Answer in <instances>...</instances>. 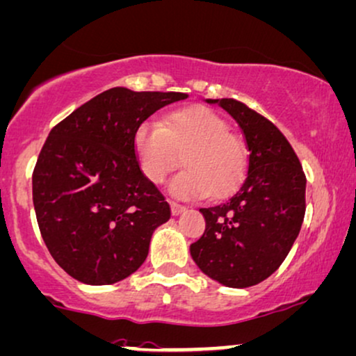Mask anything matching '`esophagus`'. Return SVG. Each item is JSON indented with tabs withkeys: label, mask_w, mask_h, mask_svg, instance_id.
Returning <instances> with one entry per match:
<instances>
[{
	"label": "esophagus",
	"mask_w": 356,
	"mask_h": 356,
	"mask_svg": "<svg viewBox=\"0 0 356 356\" xmlns=\"http://www.w3.org/2000/svg\"><path fill=\"white\" fill-rule=\"evenodd\" d=\"M170 206H171V214H173V216H179V214L186 211L185 206H181V204H178V203H173V201H171Z\"/></svg>",
	"instance_id": "34e87169"
}]
</instances>
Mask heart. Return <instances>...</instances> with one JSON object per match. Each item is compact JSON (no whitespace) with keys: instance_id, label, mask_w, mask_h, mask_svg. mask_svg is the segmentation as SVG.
<instances>
[{"instance_id":"b5f03b06","label":"heart","mask_w":356,"mask_h":356,"mask_svg":"<svg viewBox=\"0 0 356 356\" xmlns=\"http://www.w3.org/2000/svg\"><path fill=\"white\" fill-rule=\"evenodd\" d=\"M138 168L152 185H161L179 165L170 191L183 200L226 196L243 181L248 153L239 137L211 108L191 105L161 118L160 125L142 124L134 135Z\"/></svg>"}]
</instances>
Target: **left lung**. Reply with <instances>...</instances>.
<instances>
[{
  "label": "left lung",
  "instance_id": "1",
  "mask_svg": "<svg viewBox=\"0 0 356 356\" xmlns=\"http://www.w3.org/2000/svg\"><path fill=\"white\" fill-rule=\"evenodd\" d=\"M238 122L249 150L245 177L225 203L201 208L203 236L191 244L196 266L232 289L266 280L279 269L305 216V173L277 127L234 99H206Z\"/></svg>",
  "mask_w": 356,
  "mask_h": 356
}]
</instances>
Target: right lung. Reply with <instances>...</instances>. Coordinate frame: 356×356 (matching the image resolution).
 <instances>
[{
	"mask_svg": "<svg viewBox=\"0 0 356 356\" xmlns=\"http://www.w3.org/2000/svg\"><path fill=\"white\" fill-rule=\"evenodd\" d=\"M186 97L113 87L49 131L33 173L34 211L51 256L79 282H120L147 259L153 231L171 211L138 168L134 135Z\"/></svg>",
	"mask_w": 356,
	"mask_h": 356,
	"instance_id": "obj_1",
	"label": "right lung"
}]
</instances>
